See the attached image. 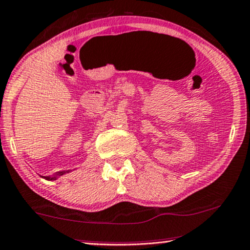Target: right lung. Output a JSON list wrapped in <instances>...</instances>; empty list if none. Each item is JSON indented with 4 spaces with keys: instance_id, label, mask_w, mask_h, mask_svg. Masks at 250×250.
<instances>
[{
    "instance_id": "add662e5",
    "label": "right lung",
    "mask_w": 250,
    "mask_h": 250,
    "mask_svg": "<svg viewBox=\"0 0 250 250\" xmlns=\"http://www.w3.org/2000/svg\"><path fill=\"white\" fill-rule=\"evenodd\" d=\"M69 171H71V170H62V171L56 172V174L53 175V176H42V177L44 178V179H46V181H56V179H57L58 177H61V176L65 175V174H68Z\"/></svg>"
}]
</instances>
